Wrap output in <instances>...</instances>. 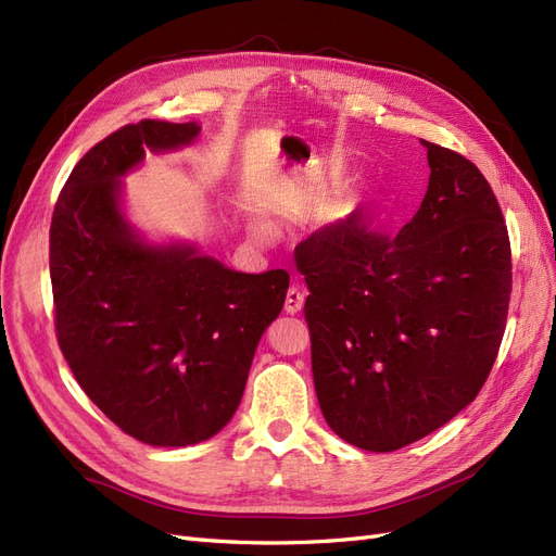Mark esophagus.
I'll list each match as a JSON object with an SVG mask.
<instances>
[{
    "instance_id": "1",
    "label": "esophagus",
    "mask_w": 556,
    "mask_h": 556,
    "mask_svg": "<svg viewBox=\"0 0 556 556\" xmlns=\"http://www.w3.org/2000/svg\"><path fill=\"white\" fill-rule=\"evenodd\" d=\"M304 299H306L304 288H301L299 282H292V288L288 290V296H285V313H290V315L299 313L301 308H304Z\"/></svg>"
}]
</instances>
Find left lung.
<instances>
[{
    "label": "left lung",
    "instance_id": "left-lung-1",
    "mask_svg": "<svg viewBox=\"0 0 556 556\" xmlns=\"http://www.w3.org/2000/svg\"><path fill=\"white\" fill-rule=\"evenodd\" d=\"M429 188L399 233L352 213L294 250L319 408L350 445L406 447L490 376L513 290L508 227L478 166L422 141Z\"/></svg>",
    "mask_w": 556,
    "mask_h": 556
}]
</instances>
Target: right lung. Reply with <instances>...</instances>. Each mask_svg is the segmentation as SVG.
<instances>
[{"label": "right lung", "instance_id": "obj_1", "mask_svg": "<svg viewBox=\"0 0 556 556\" xmlns=\"http://www.w3.org/2000/svg\"><path fill=\"white\" fill-rule=\"evenodd\" d=\"M197 123L141 121L90 148L50 223L55 331L74 378L115 427L157 447L211 439L237 413L290 274L231 271L194 245H150L121 211L146 148L190 146Z\"/></svg>", "mask_w": 556, "mask_h": 556}]
</instances>
